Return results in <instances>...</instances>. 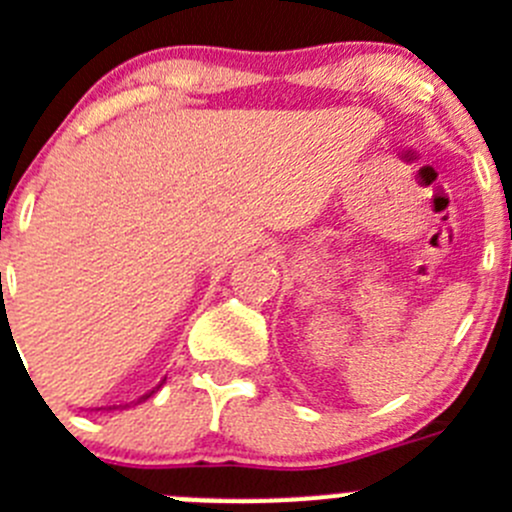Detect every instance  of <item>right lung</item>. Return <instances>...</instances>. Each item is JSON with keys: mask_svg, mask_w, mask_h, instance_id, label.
<instances>
[{"mask_svg": "<svg viewBox=\"0 0 512 512\" xmlns=\"http://www.w3.org/2000/svg\"><path fill=\"white\" fill-rule=\"evenodd\" d=\"M162 382H165V380H162ZM162 382H160V385H157V388H152V390H150V393H145V395H142V398H140V400H135V403H127V405H117V408H122V410H124V408H130V405H137V403H145V400H147V398H152V395H155V393H157V390H160V388H162ZM109 410H114V408H109Z\"/></svg>", "mask_w": 512, "mask_h": 512, "instance_id": "right-lung-1", "label": "right lung"}]
</instances>
